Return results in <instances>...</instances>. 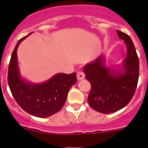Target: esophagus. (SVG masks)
Instances as JSON below:
<instances>
[{"label": "esophagus", "instance_id": "34e87169", "mask_svg": "<svg viewBox=\"0 0 148 148\" xmlns=\"http://www.w3.org/2000/svg\"><path fill=\"white\" fill-rule=\"evenodd\" d=\"M77 80H82L85 78V74H84L83 72H77Z\"/></svg>", "mask_w": 148, "mask_h": 148}]
</instances>
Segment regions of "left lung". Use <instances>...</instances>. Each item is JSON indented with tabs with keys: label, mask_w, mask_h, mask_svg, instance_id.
Returning <instances> with one entry per match:
<instances>
[{
	"label": "left lung",
	"mask_w": 148,
	"mask_h": 148,
	"mask_svg": "<svg viewBox=\"0 0 148 148\" xmlns=\"http://www.w3.org/2000/svg\"><path fill=\"white\" fill-rule=\"evenodd\" d=\"M117 34L127 47L123 71L106 67L102 55L83 69L86 78L91 84L89 105L101 113L115 112L127 106L133 97L139 79V58L133 42L127 34L118 30Z\"/></svg>",
	"instance_id": "obj_1"
}]
</instances>
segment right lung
<instances>
[{"label":"right lung","instance_id":"add662e5","mask_svg":"<svg viewBox=\"0 0 148 148\" xmlns=\"http://www.w3.org/2000/svg\"><path fill=\"white\" fill-rule=\"evenodd\" d=\"M27 36L18 41L12 54L8 65V86L14 99L24 111L38 117H48L64 106L69 90L77 82L76 73L57 74L40 84L24 80L19 71L16 51L21 41Z\"/></svg>","mask_w":148,"mask_h":148}]
</instances>
